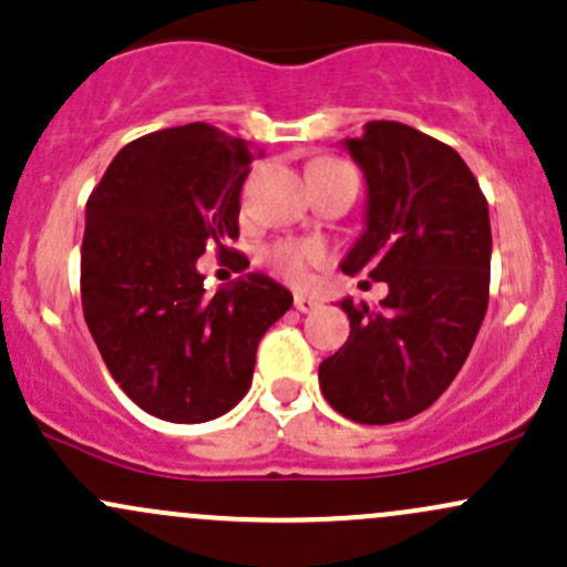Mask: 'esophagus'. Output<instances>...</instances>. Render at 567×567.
I'll use <instances>...</instances> for the list:
<instances>
[{
    "mask_svg": "<svg viewBox=\"0 0 567 567\" xmlns=\"http://www.w3.org/2000/svg\"><path fill=\"white\" fill-rule=\"evenodd\" d=\"M295 308L300 310V313H310V310L319 308V302L310 300V297H306V295H295Z\"/></svg>",
    "mask_w": 567,
    "mask_h": 567,
    "instance_id": "esophagus-1",
    "label": "esophagus"
}]
</instances>
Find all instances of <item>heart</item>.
Wrapping results in <instances>:
<instances>
[{
	"label": "heart",
	"mask_w": 567,
	"mask_h": 567,
	"mask_svg": "<svg viewBox=\"0 0 567 567\" xmlns=\"http://www.w3.org/2000/svg\"><path fill=\"white\" fill-rule=\"evenodd\" d=\"M340 164L343 162L332 159V156H319L308 167H340ZM261 261L281 281L297 286V289H306L313 281V270H319V267L330 261V254L316 240H276L261 251Z\"/></svg>",
	"instance_id": "b5f03b06"
}]
</instances>
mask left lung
Here are the masks:
<instances>
[{
  "mask_svg": "<svg viewBox=\"0 0 567 567\" xmlns=\"http://www.w3.org/2000/svg\"><path fill=\"white\" fill-rule=\"evenodd\" d=\"M346 145L368 178V229L343 272L386 281L389 295L379 310L340 302L351 334L319 383L351 422H405L446 392L484 321L489 208L452 145L413 126L370 121Z\"/></svg>",
  "mask_w": 567,
  "mask_h": 567,
  "instance_id": "obj_1",
  "label": "left lung"
}]
</instances>
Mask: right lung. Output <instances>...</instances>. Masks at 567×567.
I'll return each mask as SVG.
<instances>
[{
	"instance_id": "1",
	"label": "right lung",
	"mask_w": 567,
	"mask_h": 567,
	"mask_svg": "<svg viewBox=\"0 0 567 567\" xmlns=\"http://www.w3.org/2000/svg\"><path fill=\"white\" fill-rule=\"evenodd\" d=\"M251 154L218 126L186 124L132 140L86 203L83 316L107 370L151 416L197 424L251 386L261 334L291 308L281 284L251 272L216 295L197 259L246 267L237 240Z\"/></svg>"
}]
</instances>
